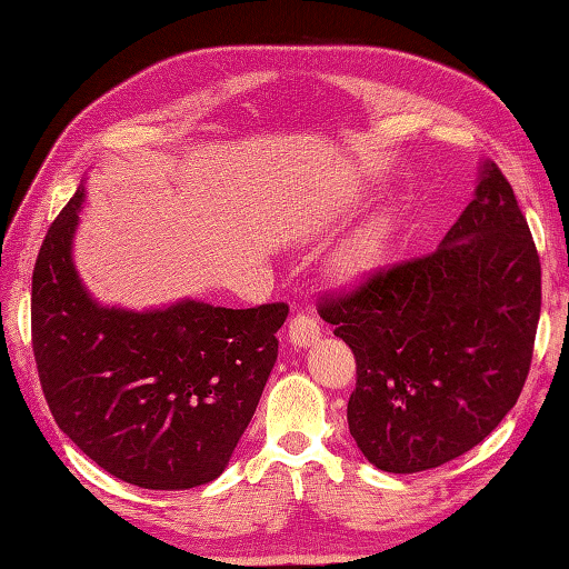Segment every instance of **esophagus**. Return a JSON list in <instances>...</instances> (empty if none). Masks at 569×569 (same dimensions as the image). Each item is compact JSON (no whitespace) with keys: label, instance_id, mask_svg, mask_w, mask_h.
<instances>
[{"label":"esophagus","instance_id":"esophagus-1","mask_svg":"<svg viewBox=\"0 0 569 569\" xmlns=\"http://www.w3.org/2000/svg\"><path fill=\"white\" fill-rule=\"evenodd\" d=\"M320 336V326L316 323L313 316L308 313H296L291 320H288V338H291L293 346H311L316 343Z\"/></svg>","mask_w":569,"mask_h":569}]
</instances>
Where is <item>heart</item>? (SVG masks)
<instances>
[{"label": "heart", "instance_id": "heart-1", "mask_svg": "<svg viewBox=\"0 0 569 569\" xmlns=\"http://www.w3.org/2000/svg\"><path fill=\"white\" fill-rule=\"evenodd\" d=\"M390 241V221L383 216L366 221L360 229H356L348 239L340 243L333 258V271L338 278L346 281H356L363 278L370 271H376L383 261Z\"/></svg>", "mask_w": 569, "mask_h": 569}]
</instances>
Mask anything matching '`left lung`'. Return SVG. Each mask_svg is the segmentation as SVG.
<instances>
[{
  "mask_svg": "<svg viewBox=\"0 0 569 569\" xmlns=\"http://www.w3.org/2000/svg\"><path fill=\"white\" fill-rule=\"evenodd\" d=\"M540 306V256L495 161L438 251L320 298L356 356L348 428L368 462L420 472L488 438L528 380Z\"/></svg>",
  "mask_w": 569,
  "mask_h": 569,
  "instance_id": "8db88e82",
  "label": "left lung"
}]
</instances>
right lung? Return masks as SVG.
<instances>
[{"label": "right lung", "mask_w": 569, "mask_h": 569, "mask_svg": "<svg viewBox=\"0 0 569 569\" xmlns=\"http://www.w3.org/2000/svg\"><path fill=\"white\" fill-rule=\"evenodd\" d=\"M84 189L51 221L32 273V348L57 426L99 468L147 490L219 478L278 356L286 303L101 308L71 263Z\"/></svg>", "instance_id": "1"}]
</instances>
